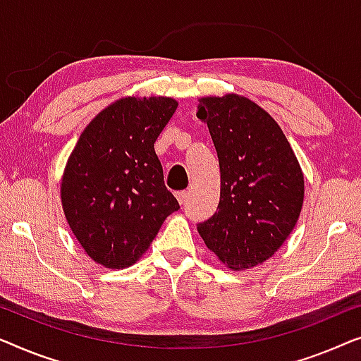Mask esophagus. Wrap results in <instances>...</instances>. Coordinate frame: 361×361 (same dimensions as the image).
<instances>
[{
	"instance_id": "1",
	"label": "esophagus",
	"mask_w": 361,
	"mask_h": 361,
	"mask_svg": "<svg viewBox=\"0 0 361 361\" xmlns=\"http://www.w3.org/2000/svg\"><path fill=\"white\" fill-rule=\"evenodd\" d=\"M175 196H176V200H178L180 204H185L188 192H186V191H176V192H175Z\"/></svg>"
}]
</instances>
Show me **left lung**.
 Wrapping results in <instances>:
<instances>
[{
	"mask_svg": "<svg viewBox=\"0 0 361 361\" xmlns=\"http://www.w3.org/2000/svg\"><path fill=\"white\" fill-rule=\"evenodd\" d=\"M221 169L214 216L197 224L206 247L232 270L268 260L296 226L304 176L276 121L245 96L201 98Z\"/></svg>",
	"mask_w": 361,
	"mask_h": 361,
	"instance_id": "obj_1",
	"label": "left lung"
}]
</instances>
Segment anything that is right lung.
I'll use <instances>...</instances> for the list:
<instances>
[{"mask_svg": "<svg viewBox=\"0 0 361 361\" xmlns=\"http://www.w3.org/2000/svg\"><path fill=\"white\" fill-rule=\"evenodd\" d=\"M176 106L165 96L118 99L86 126L70 155L60 186L63 212L99 265H134L180 209L154 149Z\"/></svg>", "mask_w": 361, "mask_h": 361, "instance_id": "add662e5", "label": "right lung"}]
</instances>
